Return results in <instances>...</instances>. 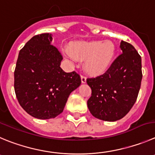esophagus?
<instances>
[{"instance_id": "34e87169", "label": "esophagus", "mask_w": 155, "mask_h": 155, "mask_svg": "<svg viewBox=\"0 0 155 155\" xmlns=\"http://www.w3.org/2000/svg\"><path fill=\"white\" fill-rule=\"evenodd\" d=\"M81 81H82V83H86V77L84 75H82L81 76Z\"/></svg>"}]
</instances>
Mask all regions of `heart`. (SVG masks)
I'll return each instance as SVG.
<instances>
[{"mask_svg": "<svg viewBox=\"0 0 155 155\" xmlns=\"http://www.w3.org/2000/svg\"><path fill=\"white\" fill-rule=\"evenodd\" d=\"M69 53L68 56L72 59L85 60L86 73L92 76H99L105 73L112 65L116 54V47L111 40L79 41L71 45Z\"/></svg>", "mask_w": 155, "mask_h": 155, "instance_id": "obj_1", "label": "heart"}]
</instances>
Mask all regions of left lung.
I'll list each match as a JSON object with an SVG mask.
<instances>
[{
  "mask_svg": "<svg viewBox=\"0 0 155 155\" xmlns=\"http://www.w3.org/2000/svg\"><path fill=\"white\" fill-rule=\"evenodd\" d=\"M122 53L104 74L88 78L92 95L89 112L99 119L115 121L123 118L136 102L142 79L141 58L132 45L121 40Z\"/></svg>",
  "mask_w": 155,
  "mask_h": 155,
  "instance_id": "8db88e82",
  "label": "left lung"
}]
</instances>
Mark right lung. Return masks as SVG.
<instances>
[{"label": "right lung", "instance_id": "add662e5", "mask_svg": "<svg viewBox=\"0 0 155 155\" xmlns=\"http://www.w3.org/2000/svg\"><path fill=\"white\" fill-rule=\"evenodd\" d=\"M52 40L51 34L32 37L20 50L14 70L17 100L29 115L39 119L62 113L69 94L81 84L77 73L61 69L63 56Z\"/></svg>", "mask_w": 155, "mask_h": 155}]
</instances>
